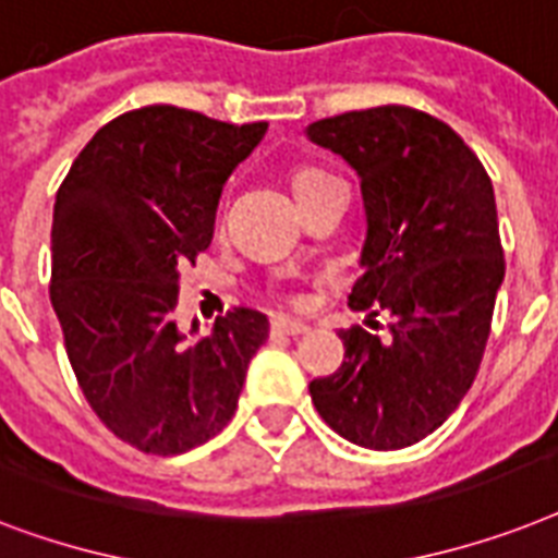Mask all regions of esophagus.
Masks as SVG:
<instances>
[{"instance_id":"obj_1","label":"esophagus","mask_w":558,"mask_h":558,"mask_svg":"<svg viewBox=\"0 0 558 558\" xmlns=\"http://www.w3.org/2000/svg\"><path fill=\"white\" fill-rule=\"evenodd\" d=\"M270 333L274 337H300V333H307V325L300 319H291V316H274Z\"/></svg>"}]
</instances>
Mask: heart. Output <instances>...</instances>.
Here are the masks:
<instances>
[{
	"label": "heart",
	"instance_id": "obj_1",
	"mask_svg": "<svg viewBox=\"0 0 558 558\" xmlns=\"http://www.w3.org/2000/svg\"><path fill=\"white\" fill-rule=\"evenodd\" d=\"M319 178H328L325 172H319V169H300L296 175H293V193L296 190H302V186L314 184V181H319Z\"/></svg>",
	"mask_w": 558,
	"mask_h": 558
}]
</instances>
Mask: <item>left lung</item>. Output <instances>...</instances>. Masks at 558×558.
<instances>
[{
    "label": "left lung",
    "instance_id": "1",
    "mask_svg": "<svg viewBox=\"0 0 558 558\" xmlns=\"http://www.w3.org/2000/svg\"><path fill=\"white\" fill-rule=\"evenodd\" d=\"M307 137L360 175L363 276L349 305L391 314L386 337L340 331L345 360L311 380V400L356 447H412L456 412L484 356L505 282L493 181L456 129L409 106L316 120Z\"/></svg>",
    "mask_w": 558,
    "mask_h": 558
}]
</instances>
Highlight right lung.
<instances>
[{"mask_svg":"<svg viewBox=\"0 0 558 558\" xmlns=\"http://www.w3.org/2000/svg\"><path fill=\"white\" fill-rule=\"evenodd\" d=\"M265 132L144 106L106 123L57 190L51 305L69 363L106 429L146 456L216 438L270 331L253 307L195 342L175 325L178 267L209 247L225 181Z\"/></svg>","mask_w":558,"mask_h":558,"instance_id":"obj_1","label":"right lung"}]
</instances>
